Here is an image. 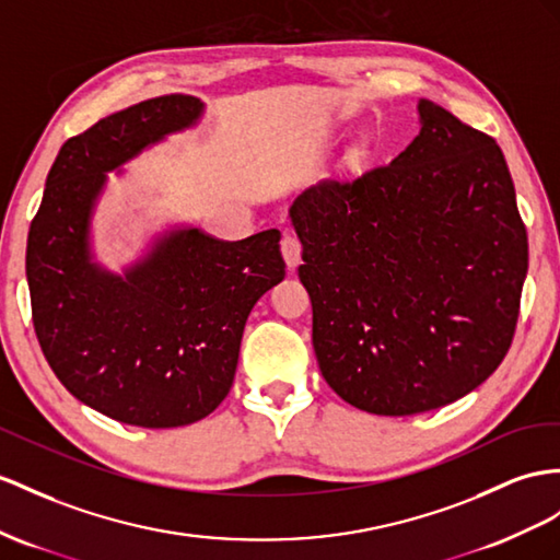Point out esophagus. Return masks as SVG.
I'll return each instance as SVG.
<instances>
[{
    "instance_id": "obj_1",
    "label": "esophagus",
    "mask_w": 560,
    "mask_h": 560,
    "mask_svg": "<svg viewBox=\"0 0 560 560\" xmlns=\"http://www.w3.org/2000/svg\"><path fill=\"white\" fill-rule=\"evenodd\" d=\"M281 255L285 260V267L295 269L300 265V255H303V246H300V241L295 234H283L281 238Z\"/></svg>"
}]
</instances>
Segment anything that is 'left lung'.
I'll return each instance as SVG.
<instances>
[{
	"instance_id": "1",
	"label": "left lung",
	"mask_w": 560,
	"mask_h": 560,
	"mask_svg": "<svg viewBox=\"0 0 560 560\" xmlns=\"http://www.w3.org/2000/svg\"><path fill=\"white\" fill-rule=\"evenodd\" d=\"M390 165L289 208L322 376L348 405L411 417L494 374L518 322L527 234L492 137L419 98Z\"/></svg>"
}]
</instances>
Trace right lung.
<instances>
[{
  "mask_svg": "<svg viewBox=\"0 0 560 560\" xmlns=\"http://www.w3.org/2000/svg\"><path fill=\"white\" fill-rule=\"evenodd\" d=\"M189 94L155 96L68 139L31 224L25 277L51 371L82 405L139 428L189 425L232 390L243 328L285 277L277 229L222 241L167 224L120 271L96 260L108 172L203 120Z\"/></svg>",
  "mask_w": 560,
  "mask_h": 560,
  "instance_id": "obj_1",
  "label": "right lung"
}]
</instances>
